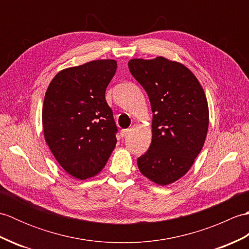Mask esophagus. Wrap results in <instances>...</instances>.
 Masks as SVG:
<instances>
[{
	"label": "esophagus",
	"mask_w": 249,
	"mask_h": 249,
	"mask_svg": "<svg viewBox=\"0 0 249 249\" xmlns=\"http://www.w3.org/2000/svg\"><path fill=\"white\" fill-rule=\"evenodd\" d=\"M130 133L129 129H122L121 130V136L122 137H127V135Z\"/></svg>",
	"instance_id": "esophagus-1"
}]
</instances>
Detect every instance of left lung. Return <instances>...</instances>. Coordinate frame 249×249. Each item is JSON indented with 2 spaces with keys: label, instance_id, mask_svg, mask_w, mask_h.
I'll use <instances>...</instances> for the list:
<instances>
[{
  "label": "left lung",
  "instance_id": "8db88e82",
  "mask_svg": "<svg viewBox=\"0 0 249 249\" xmlns=\"http://www.w3.org/2000/svg\"><path fill=\"white\" fill-rule=\"evenodd\" d=\"M130 73L149 96L152 142L137 163L140 172L161 186L181 178L202 150L209 128L208 100L186 66L162 56L133 59Z\"/></svg>",
  "mask_w": 249,
  "mask_h": 249
}]
</instances>
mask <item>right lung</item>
Here are the masks:
<instances>
[{
	"mask_svg": "<svg viewBox=\"0 0 249 249\" xmlns=\"http://www.w3.org/2000/svg\"><path fill=\"white\" fill-rule=\"evenodd\" d=\"M116 71L114 60H97L57 72L45 95V140L71 177H95L107 163L118 131L106 89Z\"/></svg>",
	"mask_w": 249,
	"mask_h": 249,
	"instance_id": "add662e5",
	"label": "right lung"
}]
</instances>
